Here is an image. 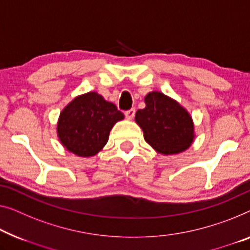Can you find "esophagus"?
Listing matches in <instances>:
<instances>
[{"label":"esophagus","mask_w":250,"mask_h":250,"mask_svg":"<svg viewBox=\"0 0 250 250\" xmlns=\"http://www.w3.org/2000/svg\"><path fill=\"white\" fill-rule=\"evenodd\" d=\"M135 113H136V110L135 109H130V110H126L125 112V115L126 119H129V120H131V119L135 117Z\"/></svg>","instance_id":"34e87169"}]
</instances>
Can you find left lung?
<instances>
[{
    "instance_id": "8db88e82",
    "label": "left lung",
    "mask_w": 250,
    "mask_h": 250,
    "mask_svg": "<svg viewBox=\"0 0 250 250\" xmlns=\"http://www.w3.org/2000/svg\"><path fill=\"white\" fill-rule=\"evenodd\" d=\"M146 107L138 110L136 122L147 143L161 154L172 155L185 150L193 141V122L180 104L159 92L145 98Z\"/></svg>"
}]
</instances>
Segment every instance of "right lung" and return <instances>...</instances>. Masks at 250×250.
Masks as SVG:
<instances>
[{
    "mask_svg": "<svg viewBox=\"0 0 250 250\" xmlns=\"http://www.w3.org/2000/svg\"><path fill=\"white\" fill-rule=\"evenodd\" d=\"M125 118L113 103L95 92L77 96L59 117L57 132L62 144L81 157L98 154L109 140L110 130Z\"/></svg>",
    "mask_w": 250,
    "mask_h": 250,
    "instance_id": "obj_1",
    "label": "right lung"
}]
</instances>
